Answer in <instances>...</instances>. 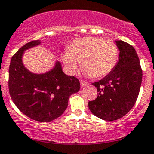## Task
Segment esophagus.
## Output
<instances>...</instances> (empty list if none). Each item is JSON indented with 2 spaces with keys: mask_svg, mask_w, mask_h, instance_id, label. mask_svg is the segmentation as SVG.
<instances>
[{
  "mask_svg": "<svg viewBox=\"0 0 154 154\" xmlns=\"http://www.w3.org/2000/svg\"><path fill=\"white\" fill-rule=\"evenodd\" d=\"M80 84H81V87H85V86H86V85H88V83L87 82L81 81V82H80Z\"/></svg>",
  "mask_w": 154,
  "mask_h": 154,
  "instance_id": "1",
  "label": "esophagus"
}]
</instances>
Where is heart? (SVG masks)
Here are the masks:
<instances>
[{"mask_svg": "<svg viewBox=\"0 0 154 154\" xmlns=\"http://www.w3.org/2000/svg\"><path fill=\"white\" fill-rule=\"evenodd\" d=\"M118 59L117 45L111 40L88 36L75 39L62 60L69 73L73 75L81 62L85 75L101 78L111 72Z\"/></svg>", "mask_w": 154, "mask_h": 154, "instance_id": "obj_1", "label": "heart"}]
</instances>
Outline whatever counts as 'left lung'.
<instances>
[{
    "label": "left lung",
    "mask_w": 154,
    "mask_h": 154,
    "mask_svg": "<svg viewBox=\"0 0 154 154\" xmlns=\"http://www.w3.org/2000/svg\"><path fill=\"white\" fill-rule=\"evenodd\" d=\"M115 43L120 52L118 63L105 77L92 83L98 90V97L88 102L93 115L105 121L118 120L129 112L142 82V69L134 48L122 40Z\"/></svg>",
    "instance_id": "obj_1"
}]
</instances>
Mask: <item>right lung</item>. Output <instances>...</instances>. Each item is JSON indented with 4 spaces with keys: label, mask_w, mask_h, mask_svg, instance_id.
<instances>
[{
    "label": "right lung",
    "mask_w": 154,
    "mask_h": 154,
    "mask_svg": "<svg viewBox=\"0 0 154 154\" xmlns=\"http://www.w3.org/2000/svg\"><path fill=\"white\" fill-rule=\"evenodd\" d=\"M40 44L39 39L29 42L13 56L8 85L11 98L21 112L35 121L49 122L63 115L69 97L80 90V82L65 74L57 60L44 73H33L26 68L24 52Z\"/></svg>",
    "instance_id": "add662e5"
}]
</instances>
